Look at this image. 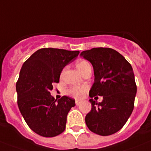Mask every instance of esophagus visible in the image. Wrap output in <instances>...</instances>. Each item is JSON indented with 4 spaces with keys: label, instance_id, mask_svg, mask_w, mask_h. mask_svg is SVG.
<instances>
[{
    "label": "esophagus",
    "instance_id": "1",
    "mask_svg": "<svg viewBox=\"0 0 151 151\" xmlns=\"http://www.w3.org/2000/svg\"><path fill=\"white\" fill-rule=\"evenodd\" d=\"M75 103H76V105H77V106H79V105L81 103V101H80V100H76V101H75Z\"/></svg>",
    "mask_w": 151,
    "mask_h": 151
}]
</instances>
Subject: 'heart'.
Instances as JSON below:
<instances>
[{
  "instance_id": "1",
  "label": "heart",
  "mask_w": 151,
  "mask_h": 151,
  "mask_svg": "<svg viewBox=\"0 0 151 151\" xmlns=\"http://www.w3.org/2000/svg\"><path fill=\"white\" fill-rule=\"evenodd\" d=\"M89 65H90L86 61H80L77 63V68L82 74ZM65 69H64L61 72V76H63V74H65ZM87 89H88V87L86 86H74L68 89L67 93H68V95L72 96V97L76 98V99H81L86 92Z\"/></svg>"
}]
</instances>
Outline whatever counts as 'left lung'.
<instances>
[{
    "label": "left lung",
    "instance_id": "left-lung-1",
    "mask_svg": "<svg viewBox=\"0 0 151 151\" xmlns=\"http://www.w3.org/2000/svg\"><path fill=\"white\" fill-rule=\"evenodd\" d=\"M81 56L93 67L95 79L89 96L103 97L101 103L89 100L92 108L85 118L86 126L99 135H111L124 126L133 111L137 86L132 67L110 48H93Z\"/></svg>",
    "mask_w": 151,
    "mask_h": 151
}]
</instances>
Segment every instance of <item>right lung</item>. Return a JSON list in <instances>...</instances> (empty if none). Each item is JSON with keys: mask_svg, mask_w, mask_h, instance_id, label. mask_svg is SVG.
<instances>
[{"mask_svg": "<svg viewBox=\"0 0 151 151\" xmlns=\"http://www.w3.org/2000/svg\"><path fill=\"white\" fill-rule=\"evenodd\" d=\"M79 53L41 48L23 63L16 84L18 107L28 126L39 135L52 137L65 131L67 115L75 100L66 96L55 99L50 90L54 83L59 82L63 68Z\"/></svg>", "mask_w": 151, "mask_h": 151, "instance_id": "obj_1", "label": "right lung"}]
</instances>
